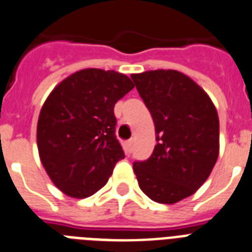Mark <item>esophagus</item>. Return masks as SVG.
I'll use <instances>...</instances> for the list:
<instances>
[{"instance_id":"obj_1","label":"esophagus","mask_w":252,"mask_h":252,"mask_svg":"<svg viewBox=\"0 0 252 252\" xmlns=\"http://www.w3.org/2000/svg\"><path fill=\"white\" fill-rule=\"evenodd\" d=\"M132 144H134V141L132 140H126L124 143V148L126 152H131V149H132Z\"/></svg>"}]
</instances>
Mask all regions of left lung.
<instances>
[{
  "mask_svg": "<svg viewBox=\"0 0 252 252\" xmlns=\"http://www.w3.org/2000/svg\"><path fill=\"white\" fill-rule=\"evenodd\" d=\"M155 122V151L135 162L139 187L155 202L172 205L207 180L219 156V117L213 100L174 69L131 74Z\"/></svg>",
  "mask_w": 252,
  "mask_h": 252,
  "instance_id": "1",
  "label": "left lung"
}]
</instances>
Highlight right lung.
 Masks as SVG:
<instances>
[{"label":"right lung","mask_w":252,"mask_h":252,"mask_svg":"<svg viewBox=\"0 0 252 252\" xmlns=\"http://www.w3.org/2000/svg\"><path fill=\"white\" fill-rule=\"evenodd\" d=\"M132 89L126 74L87 68L50 93L37 122V147L43 168L64 194L93 196L125 158L114 134V104Z\"/></svg>","instance_id":"1"}]
</instances>
